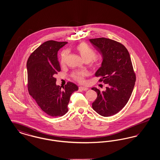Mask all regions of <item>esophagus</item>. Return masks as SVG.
<instances>
[{
  "mask_svg": "<svg viewBox=\"0 0 160 160\" xmlns=\"http://www.w3.org/2000/svg\"><path fill=\"white\" fill-rule=\"evenodd\" d=\"M79 89L81 90V91H86L88 90V88H86V87H83V86H81L79 88Z\"/></svg>",
  "mask_w": 160,
  "mask_h": 160,
  "instance_id": "34e87169",
  "label": "esophagus"
}]
</instances>
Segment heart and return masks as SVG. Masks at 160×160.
<instances>
[{
  "label": "heart",
  "mask_w": 160,
  "mask_h": 160,
  "mask_svg": "<svg viewBox=\"0 0 160 160\" xmlns=\"http://www.w3.org/2000/svg\"><path fill=\"white\" fill-rule=\"evenodd\" d=\"M76 49L84 61L89 62L91 61L92 59L93 62L97 63L98 62V59L97 58H93L95 54V51L87 44L84 42H82L77 46ZM68 54V50H64L61 53V59H60L61 65H64L65 63ZM86 73L84 71H78L73 72L72 74V76L74 78V79L76 80L78 82L83 83L84 82V77L86 76Z\"/></svg>",
  "instance_id": "1"
}]
</instances>
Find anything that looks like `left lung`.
Segmentation results:
<instances>
[{"instance_id":"left-lung-1","label":"left lung","mask_w":160,"mask_h":160,"mask_svg":"<svg viewBox=\"0 0 160 160\" xmlns=\"http://www.w3.org/2000/svg\"><path fill=\"white\" fill-rule=\"evenodd\" d=\"M89 41L102 58L95 75L101 77L99 81L107 84L106 91L92 88L98 95L92 108L101 116H112L127 104L136 82L129 52L122 44L110 39L95 38Z\"/></svg>"}]
</instances>
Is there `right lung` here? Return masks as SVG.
<instances>
[{
  "instance_id": "right-lung-1",
  "label": "right lung",
  "mask_w": 160,
  "mask_h": 160,
  "mask_svg": "<svg viewBox=\"0 0 160 160\" xmlns=\"http://www.w3.org/2000/svg\"><path fill=\"white\" fill-rule=\"evenodd\" d=\"M67 42L48 41L31 54L27 62L29 93L39 107L50 116L67 113L71 94L78 91L76 84L68 82L61 89L56 84L55 74L61 71L58 52Z\"/></svg>"
}]
</instances>
